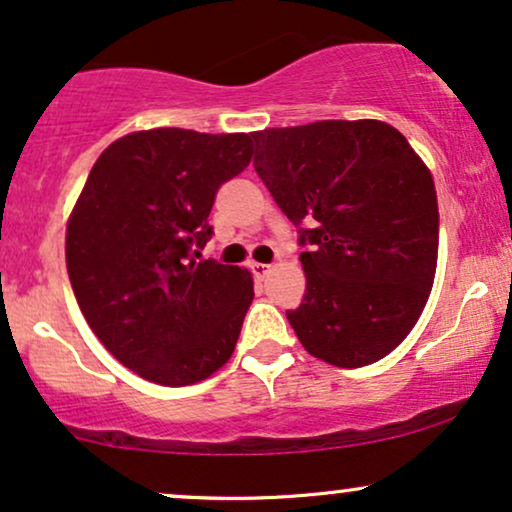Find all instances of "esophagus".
I'll list each match as a JSON object with an SVG mask.
<instances>
[{"instance_id":"34e87169","label":"esophagus","mask_w":512,"mask_h":512,"mask_svg":"<svg viewBox=\"0 0 512 512\" xmlns=\"http://www.w3.org/2000/svg\"><path fill=\"white\" fill-rule=\"evenodd\" d=\"M251 273L256 275V278H266V275L270 273V266L268 263H251Z\"/></svg>"}]
</instances>
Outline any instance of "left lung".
Masks as SVG:
<instances>
[{"label": "left lung", "instance_id": "obj_1", "mask_svg": "<svg viewBox=\"0 0 512 512\" xmlns=\"http://www.w3.org/2000/svg\"><path fill=\"white\" fill-rule=\"evenodd\" d=\"M254 167L299 225L306 292L287 321L311 357L359 369L410 335L434 287V177L395 126L323 119L254 131Z\"/></svg>", "mask_w": 512, "mask_h": 512}]
</instances>
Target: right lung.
<instances>
[{"mask_svg": "<svg viewBox=\"0 0 512 512\" xmlns=\"http://www.w3.org/2000/svg\"><path fill=\"white\" fill-rule=\"evenodd\" d=\"M249 134L148 129L110 143L69 222L66 270L90 330L117 362L160 386L227 364L254 299L246 268L196 261L227 179L251 162Z\"/></svg>", "mask_w": 512, "mask_h": 512, "instance_id": "obj_1", "label": "right lung"}]
</instances>
